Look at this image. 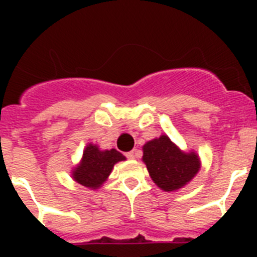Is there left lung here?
Listing matches in <instances>:
<instances>
[{
  "mask_svg": "<svg viewBox=\"0 0 257 257\" xmlns=\"http://www.w3.org/2000/svg\"><path fill=\"white\" fill-rule=\"evenodd\" d=\"M124 160L126 157L117 149H100L97 144L88 143L79 163L72 169V179L83 187L96 190L108 180L115 163Z\"/></svg>",
  "mask_w": 257,
  "mask_h": 257,
  "instance_id": "1",
  "label": "left lung"
}]
</instances>
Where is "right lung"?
I'll return each instance as SVG.
<instances>
[{"label": "right lung", "instance_id": "add662e5", "mask_svg": "<svg viewBox=\"0 0 257 257\" xmlns=\"http://www.w3.org/2000/svg\"><path fill=\"white\" fill-rule=\"evenodd\" d=\"M143 162L154 184L165 192L184 188L201 170L198 154L181 151L166 134L145 143Z\"/></svg>", "mask_w": 257, "mask_h": 257}]
</instances>
